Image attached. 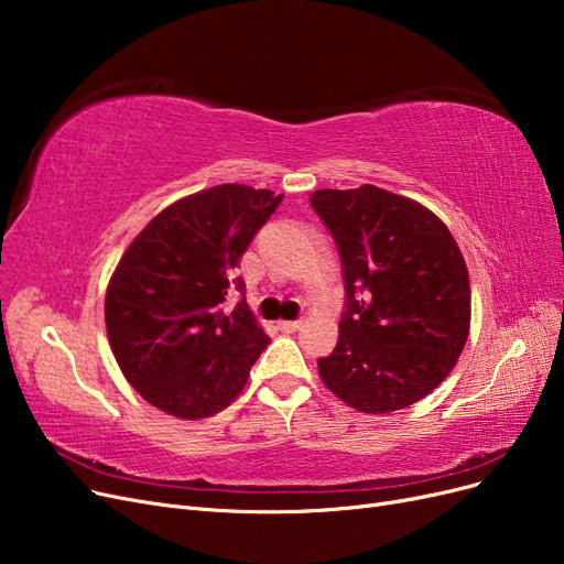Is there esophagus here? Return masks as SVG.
I'll list each match as a JSON object with an SVG mask.
<instances>
[{"mask_svg": "<svg viewBox=\"0 0 564 564\" xmlns=\"http://www.w3.org/2000/svg\"><path fill=\"white\" fill-rule=\"evenodd\" d=\"M278 327L289 334V332H296V329L301 327V322H299V319H280Z\"/></svg>", "mask_w": 564, "mask_h": 564, "instance_id": "1", "label": "esophagus"}]
</instances>
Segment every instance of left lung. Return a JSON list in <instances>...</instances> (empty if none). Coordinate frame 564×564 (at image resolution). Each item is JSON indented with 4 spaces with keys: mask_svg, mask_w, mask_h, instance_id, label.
Returning <instances> with one entry per match:
<instances>
[{
    "mask_svg": "<svg viewBox=\"0 0 564 564\" xmlns=\"http://www.w3.org/2000/svg\"><path fill=\"white\" fill-rule=\"evenodd\" d=\"M311 207L334 237L346 305L319 377L365 414L429 395L454 369L470 327L464 256L421 204L362 185L315 191Z\"/></svg>",
    "mask_w": 564,
    "mask_h": 564,
    "instance_id": "left-lung-1",
    "label": "left lung"
}]
</instances>
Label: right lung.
I'll return each instance as SVG.
<instances>
[{"label":"right lung","mask_w":564,"mask_h":564,"mask_svg":"<svg viewBox=\"0 0 564 564\" xmlns=\"http://www.w3.org/2000/svg\"><path fill=\"white\" fill-rule=\"evenodd\" d=\"M282 197L209 187L158 214L124 251L106 294L108 338L127 381L162 412L193 421L226 409L270 344L235 268ZM232 291L241 301L226 314Z\"/></svg>","instance_id":"right-lung-1"}]
</instances>
